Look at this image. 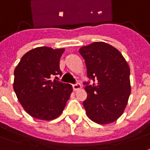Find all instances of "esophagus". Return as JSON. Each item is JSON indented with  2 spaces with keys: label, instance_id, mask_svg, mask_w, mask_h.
<instances>
[{
  "label": "esophagus",
  "instance_id": "obj_1",
  "mask_svg": "<svg viewBox=\"0 0 150 150\" xmlns=\"http://www.w3.org/2000/svg\"><path fill=\"white\" fill-rule=\"evenodd\" d=\"M72 87H73V89H74V91H76V90H79L81 88V85H80L79 83H75V84H73Z\"/></svg>",
  "mask_w": 150,
  "mask_h": 150
}]
</instances>
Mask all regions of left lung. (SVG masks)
I'll return each mask as SVG.
<instances>
[{
	"label": "left lung",
	"mask_w": 150,
	"mask_h": 150,
	"mask_svg": "<svg viewBox=\"0 0 150 150\" xmlns=\"http://www.w3.org/2000/svg\"><path fill=\"white\" fill-rule=\"evenodd\" d=\"M79 52L88 77L96 82L84 83L87 116L98 124L115 122L122 115L131 93L129 66L119 50L105 42L83 46Z\"/></svg>",
	"instance_id": "1"
}]
</instances>
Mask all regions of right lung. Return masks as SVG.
Listing matches in <instances>:
<instances>
[{"instance_id": "add662e5", "label": "right lung", "mask_w": 150, "mask_h": 150, "mask_svg": "<svg viewBox=\"0 0 150 150\" xmlns=\"http://www.w3.org/2000/svg\"><path fill=\"white\" fill-rule=\"evenodd\" d=\"M64 51L37 47L25 53L14 69L17 98L35 119L49 121L60 116L73 91L69 83L51 80L53 75H62L59 61Z\"/></svg>"}]
</instances>
